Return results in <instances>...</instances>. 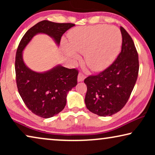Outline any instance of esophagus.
<instances>
[{
  "instance_id": "esophagus-1",
  "label": "esophagus",
  "mask_w": 155,
  "mask_h": 155,
  "mask_svg": "<svg viewBox=\"0 0 155 155\" xmlns=\"http://www.w3.org/2000/svg\"><path fill=\"white\" fill-rule=\"evenodd\" d=\"M84 78H85V75H84L83 73H79V75H78V82L83 81L84 79Z\"/></svg>"
}]
</instances>
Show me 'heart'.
<instances>
[{
  "label": "heart",
  "mask_w": 155,
  "mask_h": 155,
  "mask_svg": "<svg viewBox=\"0 0 155 155\" xmlns=\"http://www.w3.org/2000/svg\"><path fill=\"white\" fill-rule=\"evenodd\" d=\"M68 37L65 51L74 59L79 58L76 52L84 54L86 64L93 71H103L111 65L122 46L120 29L107 25L75 27L70 30Z\"/></svg>",
  "instance_id": "1"
}]
</instances>
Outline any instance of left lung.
Segmentation results:
<instances>
[{
	"label": "left lung",
	"instance_id": "obj_1",
	"mask_svg": "<svg viewBox=\"0 0 155 155\" xmlns=\"http://www.w3.org/2000/svg\"><path fill=\"white\" fill-rule=\"evenodd\" d=\"M121 51L104 71L89 75L87 85L86 107L100 116H111L120 111L134 88L139 72L138 54L132 38L123 27Z\"/></svg>",
	"mask_w": 155,
	"mask_h": 155
}]
</instances>
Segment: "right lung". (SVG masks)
Here are the masks:
<instances>
[{
    "mask_svg": "<svg viewBox=\"0 0 155 155\" xmlns=\"http://www.w3.org/2000/svg\"><path fill=\"white\" fill-rule=\"evenodd\" d=\"M73 26V23L41 21L25 34L18 45L15 68L19 94L27 107L39 117H53L64 109L67 93L78 84V70L58 65L46 73H36L25 65L22 51L38 33L51 36L59 44L63 34Z\"/></svg>",
    "mask_w": 155,
    "mask_h": 155,
    "instance_id": "obj_1",
    "label": "right lung"
}]
</instances>
